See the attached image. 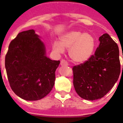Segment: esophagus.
I'll use <instances>...</instances> for the list:
<instances>
[{
  "label": "esophagus",
  "mask_w": 123,
  "mask_h": 123,
  "mask_svg": "<svg viewBox=\"0 0 123 123\" xmlns=\"http://www.w3.org/2000/svg\"><path fill=\"white\" fill-rule=\"evenodd\" d=\"M61 66H68V62H67V61H66L64 59H62L61 61Z\"/></svg>",
  "instance_id": "1"
}]
</instances>
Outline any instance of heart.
Masks as SVG:
<instances>
[{"instance_id":"heart-1","label":"heart","mask_w":123,"mask_h":123,"mask_svg":"<svg viewBox=\"0 0 123 123\" xmlns=\"http://www.w3.org/2000/svg\"><path fill=\"white\" fill-rule=\"evenodd\" d=\"M95 47V39L91 34L72 31L64 34L60 38V43L54 42L53 50L57 54H62L64 48L69 50V56L75 62H84L91 56Z\"/></svg>"}]
</instances>
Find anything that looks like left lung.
Returning a JSON list of instances; mask_svg holds the SVG:
<instances>
[{"mask_svg":"<svg viewBox=\"0 0 123 123\" xmlns=\"http://www.w3.org/2000/svg\"><path fill=\"white\" fill-rule=\"evenodd\" d=\"M99 41L100 43L94 54L84 63L72 68L75 91L82 98L87 100L100 99L106 95L120 75L117 43L108 34L101 36Z\"/></svg>","mask_w":123,"mask_h":123,"instance_id":"obj_1","label":"left lung"}]
</instances>
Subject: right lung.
Segmentation results:
<instances>
[{"instance_id": "1", "label": "right lung", "mask_w": 123, "mask_h": 123, "mask_svg": "<svg viewBox=\"0 0 123 123\" xmlns=\"http://www.w3.org/2000/svg\"><path fill=\"white\" fill-rule=\"evenodd\" d=\"M59 64L45 55L44 44L33 29L18 34L11 41L5 57L11 89L28 101L39 100L52 91Z\"/></svg>"}]
</instances>
